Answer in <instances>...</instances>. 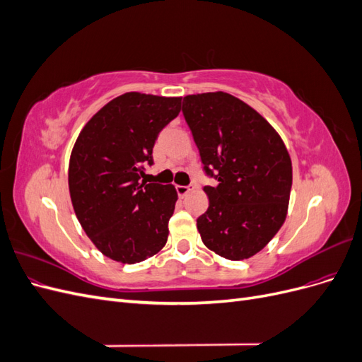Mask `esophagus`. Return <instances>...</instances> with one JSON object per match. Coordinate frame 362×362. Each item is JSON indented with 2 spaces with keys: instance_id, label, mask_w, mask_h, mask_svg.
Returning <instances> with one entry per match:
<instances>
[{
  "instance_id": "1",
  "label": "esophagus",
  "mask_w": 362,
  "mask_h": 362,
  "mask_svg": "<svg viewBox=\"0 0 362 362\" xmlns=\"http://www.w3.org/2000/svg\"><path fill=\"white\" fill-rule=\"evenodd\" d=\"M194 189L193 184H189V185H177V193L178 196H185L189 192H192Z\"/></svg>"
}]
</instances>
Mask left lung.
I'll list each match as a JSON object with an SVG mask.
<instances>
[{
	"instance_id": "left-lung-1",
	"label": "left lung",
	"mask_w": 362,
	"mask_h": 362,
	"mask_svg": "<svg viewBox=\"0 0 362 362\" xmlns=\"http://www.w3.org/2000/svg\"><path fill=\"white\" fill-rule=\"evenodd\" d=\"M182 115L204 170L208 210L198 217L204 245L226 259L250 258L282 226L291 192V160L282 139L254 108L225 92L189 95Z\"/></svg>"
}]
</instances>
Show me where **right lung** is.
I'll return each instance as SVG.
<instances>
[{
    "mask_svg": "<svg viewBox=\"0 0 362 362\" xmlns=\"http://www.w3.org/2000/svg\"><path fill=\"white\" fill-rule=\"evenodd\" d=\"M181 98L128 92L105 104L76 139L69 193L76 218L103 254L124 264L156 255L168 242L177 190L141 181L160 131Z\"/></svg>",
    "mask_w": 362,
    "mask_h": 362,
    "instance_id": "obj_1",
    "label": "right lung"
}]
</instances>
